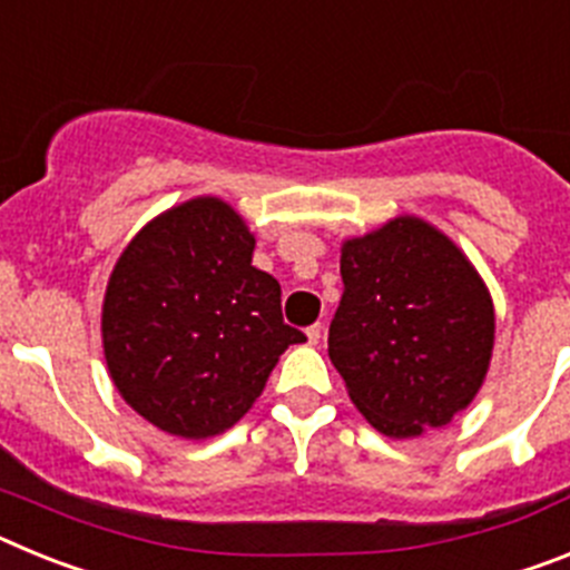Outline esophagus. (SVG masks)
<instances>
[{
  "label": "esophagus",
  "instance_id": "1",
  "mask_svg": "<svg viewBox=\"0 0 570 570\" xmlns=\"http://www.w3.org/2000/svg\"><path fill=\"white\" fill-rule=\"evenodd\" d=\"M305 340H308V345H316V342L322 340V325H311V328L305 331Z\"/></svg>",
  "mask_w": 570,
  "mask_h": 570
}]
</instances>
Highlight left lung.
I'll list each match as a JSON object with an SVG mask.
<instances>
[{"label": "left lung", "mask_w": 570, "mask_h": 570, "mask_svg": "<svg viewBox=\"0 0 570 570\" xmlns=\"http://www.w3.org/2000/svg\"><path fill=\"white\" fill-rule=\"evenodd\" d=\"M342 299L328 356L347 396L385 436L445 428L480 394L493 299L451 236L414 214L342 242Z\"/></svg>", "instance_id": "left-lung-1"}]
</instances>
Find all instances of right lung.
<instances>
[{"mask_svg":"<svg viewBox=\"0 0 570 570\" xmlns=\"http://www.w3.org/2000/svg\"><path fill=\"white\" fill-rule=\"evenodd\" d=\"M254 234L219 196L154 216L110 271L102 347L116 391L170 436L208 440L254 407L288 345L282 288L254 268Z\"/></svg>","mask_w":570,"mask_h":570,"instance_id":"add662e5","label":"right lung"}]
</instances>
